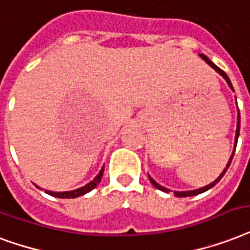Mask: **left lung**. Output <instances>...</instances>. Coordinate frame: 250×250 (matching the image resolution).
Here are the masks:
<instances>
[{"label":"left lung","instance_id":"left-lung-1","mask_svg":"<svg viewBox=\"0 0 250 250\" xmlns=\"http://www.w3.org/2000/svg\"><path fill=\"white\" fill-rule=\"evenodd\" d=\"M201 57H202V59H203V60H205L206 62H207V64H208L209 66H211V68H214V69L216 70V72H218V73L220 74V76H222L223 79L226 80L227 83H228V86L231 87L232 90H233V86H232L231 80H229V77L227 76L226 72H224V70L220 69L219 66L215 65L214 62H211V60H209L208 57L205 56V55H201ZM239 135H240V112H237V128H236V135H235V148H236V146H237V139H239ZM233 155H235V152L232 153L231 159H229V161H228V164H227V167H224V170L222 171V174H220V176H219L218 178H216V180H215L214 182H212V184L207 185V186H205V188H197V190H190V191H174V195H176V197H181V198H184V197H193V195H198V194L205 193V191H207V190H209V188H214L215 185L218 184L219 181L222 180V177L224 176V174H226L227 169H228V167H229V165H231L232 159H233ZM149 180H150V182H152V185H153V186H155L156 188H159V190H161V191H165V193H169V191H170L169 188H164V186H161V185H159V184H157V182H156L155 180H152L150 177H149Z\"/></svg>","mask_w":250,"mask_h":250}]
</instances>
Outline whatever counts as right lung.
Wrapping results in <instances>:
<instances>
[{"instance_id": "add662e5", "label": "right lung", "mask_w": 250, "mask_h": 250, "mask_svg": "<svg viewBox=\"0 0 250 250\" xmlns=\"http://www.w3.org/2000/svg\"><path fill=\"white\" fill-rule=\"evenodd\" d=\"M104 167L101 169V171L98 173V176L95 177L94 180L89 182L87 185L83 186V188H76V190H72V191H62V193H56V191H49V190H44L45 193L49 194V195H52V197H56V198H77V197H81L83 194L89 193L91 191L93 188L97 186V185L100 184V181L102 180V176H104Z\"/></svg>"}]
</instances>
